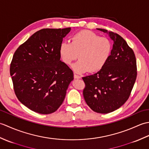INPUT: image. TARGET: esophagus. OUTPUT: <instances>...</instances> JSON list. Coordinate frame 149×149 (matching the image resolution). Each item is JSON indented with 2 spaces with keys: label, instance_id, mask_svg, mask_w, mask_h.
I'll return each mask as SVG.
<instances>
[{
  "label": "esophagus",
  "instance_id": "1",
  "mask_svg": "<svg viewBox=\"0 0 149 149\" xmlns=\"http://www.w3.org/2000/svg\"><path fill=\"white\" fill-rule=\"evenodd\" d=\"M74 79H81V76H79V75H76V74H74Z\"/></svg>",
  "mask_w": 149,
  "mask_h": 149
}]
</instances>
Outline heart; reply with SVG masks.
Here are the masks:
<instances>
[{
  "instance_id": "b5f03b06",
  "label": "heart",
  "mask_w": 149,
  "mask_h": 149,
  "mask_svg": "<svg viewBox=\"0 0 149 149\" xmlns=\"http://www.w3.org/2000/svg\"><path fill=\"white\" fill-rule=\"evenodd\" d=\"M71 41V43L63 42L61 44L59 54L62 61L68 65L79 55V61L72 66L77 74L99 71L106 65L112 52L111 41L91 31H79L72 37Z\"/></svg>"
}]
</instances>
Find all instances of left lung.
Returning a JSON list of instances; mask_svg holds the SVG:
<instances>
[{
    "label": "left lung",
    "instance_id": "left-lung-1",
    "mask_svg": "<svg viewBox=\"0 0 149 149\" xmlns=\"http://www.w3.org/2000/svg\"><path fill=\"white\" fill-rule=\"evenodd\" d=\"M113 41L111 56L97 73L83 77V96L93 111L106 114L118 109L129 99L137 76L133 50L118 34L97 29Z\"/></svg>",
    "mask_w": 149,
    "mask_h": 149
}]
</instances>
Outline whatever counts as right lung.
I'll return each instance as SVG.
<instances>
[{"label": "right lung", "instance_id": "obj_1", "mask_svg": "<svg viewBox=\"0 0 149 149\" xmlns=\"http://www.w3.org/2000/svg\"><path fill=\"white\" fill-rule=\"evenodd\" d=\"M71 31L43 29L16 50L10 65L15 93L20 102L43 115L55 112L64 100L72 70L62 62L59 47Z\"/></svg>", "mask_w": 149, "mask_h": 149}]
</instances>
